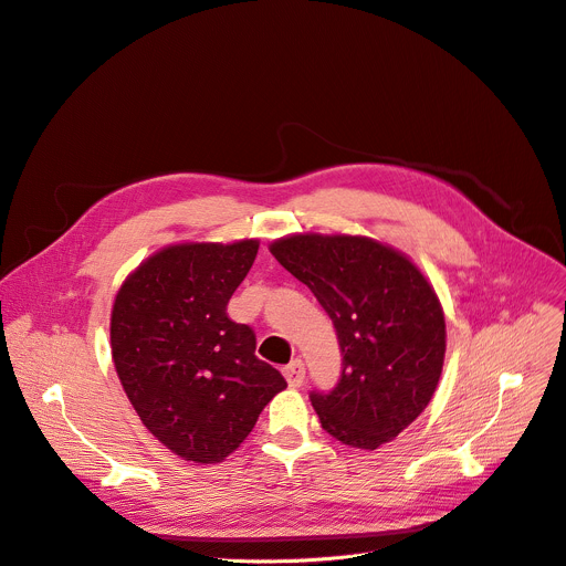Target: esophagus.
Returning a JSON list of instances; mask_svg holds the SVG:
<instances>
[{"label":"esophagus","instance_id":"1","mask_svg":"<svg viewBox=\"0 0 566 566\" xmlns=\"http://www.w3.org/2000/svg\"><path fill=\"white\" fill-rule=\"evenodd\" d=\"M283 374L290 382V387H298L303 382V378H306V365H303V360H292L290 365L283 367Z\"/></svg>","mask_w":566,"mask_h":566}]
</instances>
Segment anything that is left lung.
<instances>
[{
	"label": "left lung",
	"mask_w": 566,
	"mask_h": 566,
	"mask_svg": "<svg viewBox=\"0 0 566 566\" xmlns=\"http://www.w3.org/2000/svg\"><path fill=\"white\" fill-rule=\"evenodd\" d=\"M270 251L331 317L342 374L313 389L322 428L374 451L410 426L442 376L447 324L440 298L410 260L369 238L290 235Z\"/></svg>",
	"instance_id": "left-lung-1"
}]
</instances>
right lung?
Returning a JSON list of instances; mask_svg holds the SVG:
<instances>
[{
    "mask_svg": "<svg viewBox=\"0 0 566 566\" xmlns=\"http://www.w3.org/2000/svg\"><path fill=\"white\" fill-rule=\"evenodd\" d=\"M255 253L258 240L167 247L115 296L111 346L124 392L154 438L192 462H222L287 387L255 356L253 328L227 313Z\"/></svg>",
    "mask_w": 566,
    "mask_h": 566,
    "instance_id": "1",
    "label": "right lung"
}]
</instances>
